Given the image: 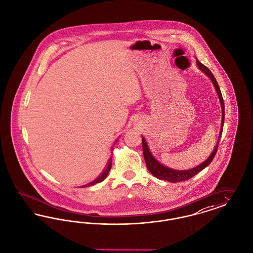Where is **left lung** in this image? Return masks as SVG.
<instances>
[{
	"label": "left lung",
	"mask_w": 253,
	"mask_h": 253,
	"mask_svg": "<svg viewBox=\"0 0 253 253\" xmlns=\"http://www.w3.org/2000/svg\"><path fill=\"white\" fill-rule=\"evenodd\" d=\"M197 64H198L199 70H201L206 76H208L210 77V79L211 80L215 90L218 94V97H219L220 104H221V109H222V122H221V129H220L219 138H218V141L217 143L213 149V151L211 152V154L209 158L203 162L201 165H198L195 168H192V169H189V170H175V169H171L169 167H166L165 165L160 164L156 159L154 158V156L151 154L150 150H149V147L147 145V143L145 141V139L142 137V141H143V157H144V161H145V164H146V167L148 169V171L156 176L157 178L159 179H164L166 181H169V182H180V181H184L187 180L191 177H193L194 176H196L198 173H199L200 171H202L204 168H206L208 165L212 162L214 156L217 152V148H218V143H219L220 137L222 135V131H223V126H224V119H225V106H224V101H223V97H222V93H221V90H220L219 86H218V83L216 81V79L213 77V75L211 74V72L210 71L209 69L205 65H203L201 62H199L198 60H197Z\"/></svg>",
	"instance_id": "8db88e82"
}]
</instances>
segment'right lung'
<instances>
[{
	"mask_svg": "<svg viewBox=\"0 0 253 253\" xmlns=\"http://www.w3.org/2000/svg\"><path fill=\"white\" fill-rule=\"evenodd\" d=\"M112 150H113V148H112ZM111 162H112V159L110 158V160L109 161V164L107 165L106 168H105V170L102 172V174H101L97 178H95L93 181L89 182V183H88L87 185H83L82 187L91 186V185H94V184H96V183H99V182L103 181V180L107 177V176L109 175V173H110V169H111Z\"/></svg>",
	"mask_w": 253,
	"mask_h": 253,
	"instance_id": "obj_1",
	"label": "right lung"
}]
</instances>
